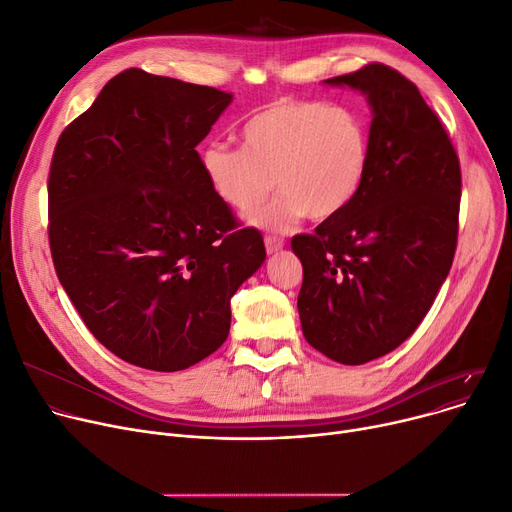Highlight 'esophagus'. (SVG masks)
<instances>
[{
    "label": "esophagus",
    "instance_id": "34e87169",
    "mask_svg": "<svg viewBox=\"0 0 512 512\" xmlns=\"http://www.w3.org/2000/svg\"><path fill=\"white\" fill-rule=\"evenodd\" d=\"M263 242H265V251H267V255H272V253H276V251H280V249L284 247V240H282V238H278V236H265V238H263Z\"/></svg>",
    "mask_w": 512,
    "mask_h": 512
}]
</instances>
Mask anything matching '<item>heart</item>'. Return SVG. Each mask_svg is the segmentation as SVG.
Masks as SVG:
<instances>
[{"mask_svg": "<svg viewBox=\"0 0 512 512\" xmlns=\"http://www.w3.org/2000/svg\"><path fill=\"white\" fill-rule=\"evenodd\" d=\"M369 161L365 116L309 99L267 103L242 126V147L215 141L201 151L213 193L240 213L259 209L276 182L282 195L257 218L265 228L336 218L359 195Z\"/></svg>", "mask_w": 512, "mask_h": 512, "instance_id": "heart-1", "label": "heart"}]
</instances>
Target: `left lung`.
I'll return each mask as SVG.
<instances>
[{
    "label": "left lung",
    "instance_id": "1",
    "mask_svg": "<svg viewBox=\"0 0 512 512\" xmlns=\"http://www.w3.org/2000/svg\"><path fill=\"white\" fill-rule=\"evenodd\" d=\"M367 95L371 161L355 201L292 238L303 263L305 340L342 365L405 342L444 284L456 251L461 166L448 132L398 70L367 64L326 80Z\"/></svg>",
    "mask_w": 512,
    "mask_h": 512
}]
</instances>
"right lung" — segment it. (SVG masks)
<instances>
[{
    "label": "right lung",
    "instance_id": "right-lung-1",
    "mask_svg": "<svg viewBox=\"0 0 512 512\" xmlns=\"http://www.w3.org/2000/svg\"><path fill=\"white\" fill-rule=\"evenodd\" d=\"M232 95L128 68L53 151L49 247L89 332L143 369L180 371L218 351L230 299L265 261L213 193L197 145Z\"/></svg>",
    "mask_w": 512,
    "mask_h": 512
}]
</instances>
